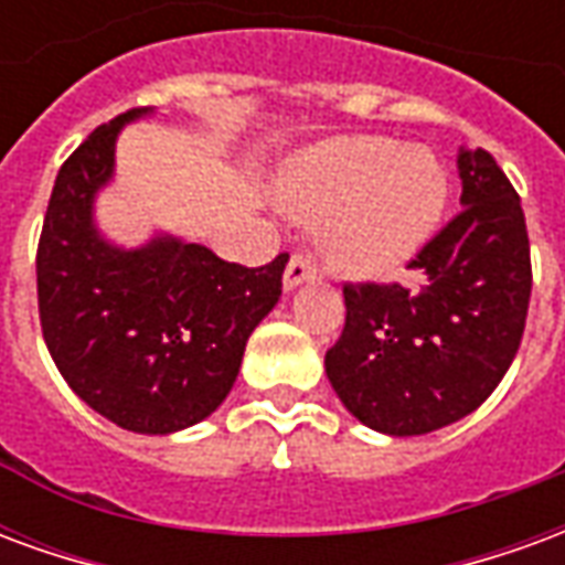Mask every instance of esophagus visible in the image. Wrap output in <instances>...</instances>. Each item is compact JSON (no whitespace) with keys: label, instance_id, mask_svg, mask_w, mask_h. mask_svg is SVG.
I'll return each mask as SVG.
<instances>
[{"label":"esophagus","instance_id":"1","mask_svg":"<svg viewBox=\"0 0 565 565\" xmlns=\"http://www.w3.org/2000/svg\"><path fill=\"white\" fill-rule=\"evenodd\" d=\"M315 278H318L315 259L306 257V254H294L290 263H287V269H284V290H296L299 284L315 281Z\"/></svg>","mask_w":565,"mask_h":565}]
</instances>
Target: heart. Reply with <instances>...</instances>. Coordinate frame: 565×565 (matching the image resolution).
Instances as JSON below:
<instances>
[{
    "label": "heart",
    "mask_w": 565,
    "mask_h": 565,
    "mask_svg": "<svg viewBox=\"0 0 565 565\" xmlns=\"http://www.w3.org/2000/svg\"><path fill=\"white\" fill-rule=\"evenodd\" d=\"M448 172L433 150L384 136H342L284 172V209L323 223L320 247L335 271L379 281L405 269L436 235Z\"/></svg>",
    "instance_id": "obj_1"
}]
</instances>
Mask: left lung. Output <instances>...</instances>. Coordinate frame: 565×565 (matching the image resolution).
<instances>
[{
  "instance_id": "obj_1",
  "label": "left lung",
  "mask_w": 565,
  "mask_h": 565,
  "mask_svg": "<svg viewBox=\"0 0 565 565\" xmlns=\"http://www.w3.org/2000/svg\"><path fill=\"white\" fill-rule=\"evenodd\" d=\"M462 211L426 242L405 284H344L327 379L375 433L424 436L472 415L521 348L533 269L521 196L487 150H460Z\"/></svg>"
}]
</instances>
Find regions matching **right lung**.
I'll list each match as a JSON object with an SVG mask.
<instances>
[{"label":"right lung","instance_id":"obj_1","mask_svg":"<svg viewBox=\"0 0 565 565\" xmlns=\"http://www.w3.org/2000/svg\"><path fill=\"white\" fill-rule=\"evenodd\" d=\"M93 129L56 174L39 238V318L60 375L111 424L169 436L205 420L233 391L250 332L281 296L287 254L247 269L174 235L108 242L93 209L115 178L120 129Z\"/></svg>","mask_w":565,"mask_h":565}]
</instances>
